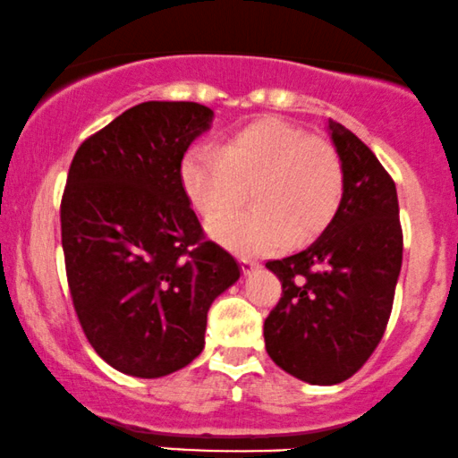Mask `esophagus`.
Here are the masks:
<instances>
[{
  "label": "esophagus",
  "instance_id": "obj_1",
  "mask_svg": "<svg viewBox=\"0 0 458 458\" xmlns=\"http://www.w3.org/2000/svg\"><path fill=\"white\" fill-rule=\"evenodd\" d=\"M240 261H242V272H244V274L255 272L257 267H259V261L250 259V257H246V255H242V257H240Z\"/></svg>",
  "mask_w": 458,
  "mask_h": 458
}]
</instances>
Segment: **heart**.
Masks as SVG:
<instances>
[{
    "instance_id": "1",
    "label": "heart",
    "mask_w": 458,
    "mask_h": 458,
    "mask_svg": "<svg viewBox=\"0 0 458 458\" xmlns=\"http://www.w3.org/2000/svg\"><path fill=\"white\" fill-rule=\"evenodd\" d=\"M180 182L201 216L216 218L244 197L252 206L209 225L214 238L242 252H267L315 238L335 218L343 197V165L324 139L281 117L235 128L220 148L192 145Z\"/></svg>"
}]
</instances>
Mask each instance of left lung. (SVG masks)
<instances>
[{"instance_id": "left-lung-1", "label": "left lung", "mask_w": 458, "mask_h": 458, "mask_svg": "<svg viewBox=\"0 0 458 458\" xmlns=\"http://www.w3.org/2000/svg\"><path fill=\"white\" fill-rule=\"evenodd\" d=\"M327 131L343 165L341 206L309 249L266 263L283 283L263 324L267 356L313 386L341 384L370 358L403 263L394 182L343 123L330 120Z\"/></svg>"}]
</instances>
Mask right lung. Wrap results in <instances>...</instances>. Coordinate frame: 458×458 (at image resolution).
<instances>
[{"label": "right lung", "instance_id": "right-lung-1", "mask_svg": "<svg viewBox=\"0 0 458 458\" xmlns=\"http://www.w3.org/2000/svg\"><path fill=\"white\" fill-rule=\"evenodd\" d=\"M212 117L197 102H141L85 139L70 165L59 209L70 295L89 345L132 377L191 364L209 306L240 278L180 182Z\"/></svg>", "mask_w": 458, "mask_h": 458}]
</instances>
